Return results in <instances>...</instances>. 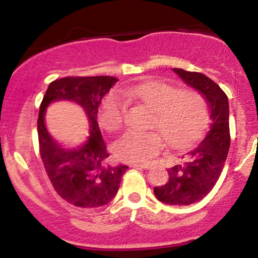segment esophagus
Masks as SVG:
<instances>
[{
  "label": "esophagus",
  "mask_w": 258,
  "mask_h": 258,
  "mask_svg": "<svg viewBox=\"0 0 258 258\" xmlns=\"http://www.w3.org/2000/svg\"><path fill=\"white\" fill-rule=\"evenodd\" d=\"M132 167L141 168V170H148V168H151V165L150 163H141V165H134Z\"/></svg>",
  "instance_id": "1"
}]
</instances>
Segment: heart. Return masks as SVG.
Segmentation results:
<instances>
[{"mask_svg": "<svg viewBox=\"0 0 258 258\" xmlns=\"http://www.w3.org/2000/svg\"><path fill=\"white\" fill-rule=\"evenodd\" d=\"M121 95L137 101L155 111L151 127L157 132H126L113 145V153L119 161L145 162L157 153L162 139L171 147L183 148L192 145L207 123V106L204 97L194 91H179L158 81L137 83L122 88ZM126 102L119 96L110 95L100 108V121L108 131L122 127Z\"/></svg>", "mask_w": 258, "mask_h": 258, "instance_id": "b5f03b06", "label": "heart"}]
</instances>
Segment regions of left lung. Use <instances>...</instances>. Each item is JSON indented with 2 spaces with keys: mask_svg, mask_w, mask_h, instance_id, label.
Listing matches in <instances>:
<instances>
[{
  "mask_svg": "<svg viewBox=\"0 0 258 258\" xmlns=\"http://www.w3.org/2000/svg\"><path fill=\"white\" fill-rule=\"evenodd\" d=\"M191 87L200 91L210 107L211 123L199 147L188 152L186 162L168 168L166 184L155 187L158 201L171 206H188L210 194L220 178L231 144L228 98L220 86L200 72L173 69Z\"/></svg>",
  "mask_w": 258,
  "mask_h": 258,
  "instance_id": "obj_1",
  "label": "left lung"
}]
</instances>
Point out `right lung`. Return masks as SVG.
<instances>
[{
	"mask_svg": "<svg viewBox=\"0 0 258 258\" xmlns=\"http://www.w3.org/2000/svg\"><path fill=\"white\" fill-rule=\"evenodd\" d=\"M111 76H70L49 83L38 113L40 155L54 191L69 204L96 209L112 201L127 166H107L108 152L97 122L100 103L117 82ZM72 100L84 108L90 121V137L82 146L64 149L48 134L44 111L54 100Z\"/></svg>",
	"mask_w": 258,
	"mask_h": 258,
	"instance_id": "1",
	"label": "right lung"
}]
</instances>
